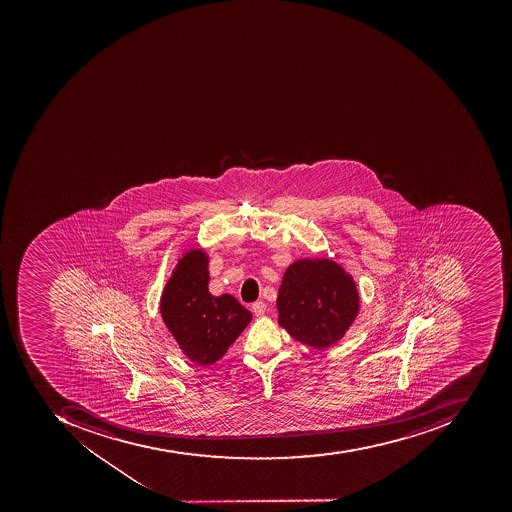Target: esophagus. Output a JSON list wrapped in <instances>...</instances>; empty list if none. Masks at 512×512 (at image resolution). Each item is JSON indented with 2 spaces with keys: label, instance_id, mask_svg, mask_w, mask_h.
Listing matches in <instances>:
<instances>
[{
  "label": "esophagus",
  "instance_id": "esophagus-1",
  "mask_svg": "<svg viewBox=\"0 0 512 512\" xmlns=\"http://www.w3.org/2000/svg\"><path fill=\"white\" fill-rule=\"evenodd\" d=\"M252 312H254V315L258 316V318H260V316L265 315V312H266L265 302H263V301L254 302V304H252Z\"/></svg>",
  "mask_w": 512,
  "mask_h": 512
}]
</instances>
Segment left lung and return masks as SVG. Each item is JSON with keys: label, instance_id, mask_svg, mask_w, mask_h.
Listing matches in <instances>:
<instances>
[{"label": "left lung", "instance_id": "1", "mask_svg": "<svg viewBox=\"0 0 512 512\" xmlns=\"http://www.w3.org/2000/svg\"><path fill=\"white\" fill-rule=\"evenodd\" d=\"M277 312L294 340L327 349L345 337L360 312L357 283L332 258H304L283 272Z\"/></svg>", "mask_w": 512, "mask_h": 512}]
</instances>
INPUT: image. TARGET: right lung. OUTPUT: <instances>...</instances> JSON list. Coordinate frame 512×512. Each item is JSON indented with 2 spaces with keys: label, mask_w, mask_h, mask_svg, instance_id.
Instances as JSON below:
<instances>
[{
  "label": "right lung",
  "mask_w": 512,
  "mask_h": 512,
  "mask_svg": "<svg viewBox=\"0 0 512 512\" xmlns=\"http://www.w3.org/2000/svg\"><path fill=\"white\" fill-rule=\"evenodd\" d=\"M208 265L210 254L203 247H188L160 299L161 318L178 348L200 367L218 362L252 321V313L232 294L210 293Z\"/></svg>",
  "instance_id": "add662e5"
}]
</instances>
